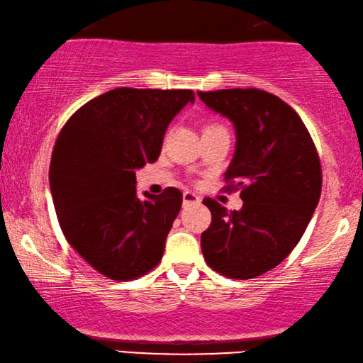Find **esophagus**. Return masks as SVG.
<instances>
[{"mask_svg": "<svg viewBox=\"0 0 363 363\" xmlns=\"http://www.w3.org/2000/svg\"><path fill=\"white\" fill-rule=\"evenodd\" d=\"M200 196L195 195L191 191H183V205H195V203H200Z\"/></svg>", "mask_w": 363, "mask_h": 363, "instance_id": "obj_1", "label": "esophagus"}]
</instances>
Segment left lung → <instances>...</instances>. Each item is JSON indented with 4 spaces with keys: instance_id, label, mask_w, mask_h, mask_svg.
Here are the masks:
<instances>
[{
    "instance_id": "left-lung-1",
    "label": "left lung",
    "mask_w": 363,
    "mask_h": 363,
    "mask_svg": "<svg viewBox=\"0 0 363 363\" xmlns=\"http://www.w3.org/2000/svg\"><path fill=\"white\" fill-rule=\"evenodd\" d=\"M198 96L235 125L225 182L242 200L240 211L203 200L211 211L203 256L223 276L252 279L284 261L304 235L320 198L319 153L297 112L274 94L250 87Z\"/></svg>"
}]
</instances>
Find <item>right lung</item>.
Listing matches in <instances>:
<instances>
[{"label": "right lung", "instance_id": "obj_1", "mask_svg": "<svg viewBox=\"0 0 363 363\" xmlns=\"http://www.w3.org/2000/svg\"><path fill=\"white\" fill-rule=\"evenodd\" d=\"M188 102L190 89L118 87L84 104L59 132L49 167L59 225L108 279H138L162 259L183 195L168 186L138 198L135 170L157 160L168 123Z\"/></svg>", "mask_w": 363, "mask_h": 363}]
</instances>
